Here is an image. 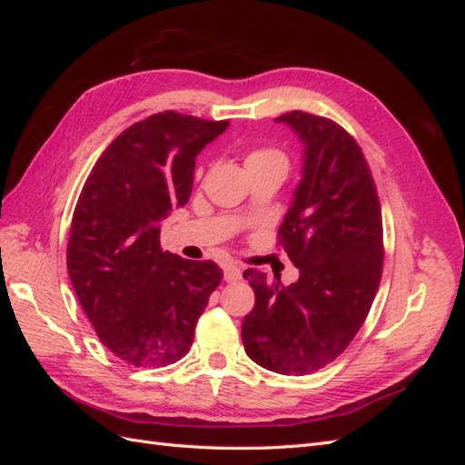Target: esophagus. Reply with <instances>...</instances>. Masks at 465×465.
I'll list each match as a JSON object with an SVG mask.
<instances>
[{
  "label": "esophagus",
  "instance_id": "esophagus-1",
  "mask_svg": "<svg viewBox=\"0 0 465 465\" xmlns=\"http://www.w3.org/2000/svg\"><path fill=\"white\" fill-rule=\"evenodd\" d=\"M223 270H224V281H229V283L241 281V277H242V270L236 263H227Z\"/></svg>",
  "mask_w": 465,
  "mask_h": 465
}]
</instances>
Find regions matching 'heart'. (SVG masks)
<instances>
[{"label": "heart", "instance_id": "heart-1", "mask_svg": "<svg viewBox=\"0 0 465 465\" xmlns=\"http://www.w3.org/2000/svg\"><path fill=\"white\" fill-rule=\"evenodd\" d=\"M270 161H285L283 153L272 147H258V149H252L246 154V166H254V164L270 163Z\"/></svg>", "mask_w": 465, "mask_h": 465}]
</instances>
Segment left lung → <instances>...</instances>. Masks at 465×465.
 Returning a JSON list of instances; mask_svg holds the SVG:
<instances>
[{"label": "left lung", "mask_w": 465, "mask_h": 465, "mask_svg": "<svg viewBox=\"0 0 465 465\" xmlns=\"http://www.w3.org/2000/svg\"><path fill=\"white\" fill-rule=\"evenodd\" d=\"M304 143L302 180L279 227V246L299 267L289 287L246 270L256 304L242 322L246 355L279 374L302 376L340 357L369 316L382 277V211L355 137L340 124L287 112Z\"/></svg>", "instance_id": "left-lung-1"}]
</instances>
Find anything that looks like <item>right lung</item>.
<instances>
[{
  "instance_id": "add662e5",
  "label": "right lung",
  "mask_w": 465,
  "mask_h": 465,
  "mask_svg": "<svg viewBox=\"0 0 465 465\" xmlns=\"http://www.w3.org/2000/svg\"><path fill=\"white\" fill-rule=\"evenodd\" d=\"M227 125L174 110L135 122L104 149L79 193L67 272L98 340L134 367L184 357L223 279L215 262L163 252L157 223L188 203L195 157Z\"/></svg>"
}]
</instances>
